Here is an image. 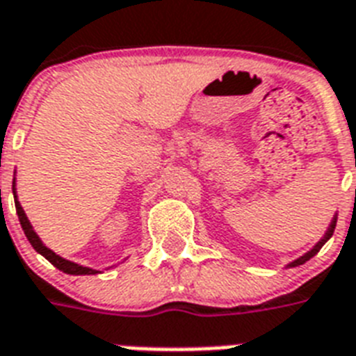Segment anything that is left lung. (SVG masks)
Returning <instances> with one entry per match:
<instances>
[{
	"label": "left lung",
	"mask_w": 356,
	"mask_h": 356,
	"mask_svg": "<svg viewBox=\"0 0 356 356\" xmlns=\"http://www.w3.org/2000/svg\"><path fill=\"white\" fill-rule=\"evenodd\" d=\"M334 227H336V217H334V219H332V222H330V227H329V230H327V234H325V238L321 239V241H319V243L316 245V247H314L312 250H310V252H307V254H305V256H301V258H299V260L291 261V264H290V267L301 266V264H305V261H307V260H310V258H312L314 254H318V250L321 249V247H323V245H325V241H327V239H329L330 236H332V232H334Z\"/></svg>",
	"instance_id": "obj_1"
}]
</instances>
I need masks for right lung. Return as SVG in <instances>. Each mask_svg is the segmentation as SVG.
Masks as SVG:
<instances>
[{"instance_id":"1","label":"right lung","mask_w":356,"mask_h":356,"mask_svg":"<svg viewBox=\"0 0 356 356\" xmlns=\"http://www.w3.org/2000/svg\"><path fill=\"white\" fill-rule=\"evenodd\" d=\"M13 193H15V204H16V213H18V219H20V225H22V230L26 234V238L29 239V243L33 245V249L40 252V254L49 261V264H54L59 271L66 273V275H95L98 273L96 269H90V267H83V266H78V264H74V261H68L65 258H60L59 254H55L54 250H49L46 245L40 241V238L37 236V232L33 230L31 222L27 219L26 211L22 209L20 202H18V198H16V191H15V186H13Z\"/></svg>"}]
</instances>
